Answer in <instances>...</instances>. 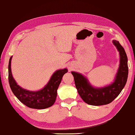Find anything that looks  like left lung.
<instances>
[{"mask_svg": "<svg viewBox=\"0 0 135 135\" xmlns=\"http://www.w3.org/2000/svg\"><path fill=\"white\" fill-rule=\"evenodd\" d=\"M120 55L119 67L113 83L102 88H95L81 74L72 71L76 88L81 98L86 104L94 106L107 105L117 98L125 86L128 79V57L123 47L119 42L113 40Z\"/></svg>", "mask_w": 135, "mask_h": 135, "instance_id": "obj_1", "label": "left lung"}]
</instances>
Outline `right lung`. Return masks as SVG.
<instances>
[{"instance_id":"1","label":"right lung","mask_w":135,"mask_h":135,"mask_svg":"<svg viewBox=\"0 0 135 135\" xmlns=\"http://www.w3.org/2000/svg\"><path fill=\"white\" fill-rule=\"evenodd\" d=\"M9 62V83L13 93L24 105L30 108L42 109L51 107L54 104L57 98V89L62 78L66 73L67 68L55 71L51 78L43 89L37 91H31L20 86L13 78L11 71V60Z\"/></svg>"}]
</instances>
